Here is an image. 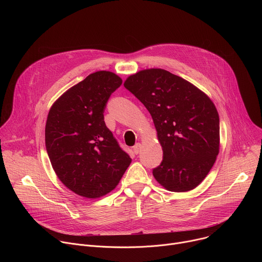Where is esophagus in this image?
Instances as JSON below:
<instances>
[{
	"label": "esophagus",
	"instance_id": "1",
	"mask_svg": "<svg viewBox=\"0 0 262 262\" xmlns=\"http://www.w3.org/2000/svg\"><path fill=\"white\" fill-rule=\"evenodd\" d=\"M141 147H142V145H141L140 143H137V144L133 147V149H134V152H135L136 155H138V154L140 152V150H141Z\"/></svg>",
	"mask_w": 262,
	"mask_h": 262
}]
</instances>
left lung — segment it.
Instances as JSON below:
<instances>
[{
	"mask_svg": "<svg viewBox=\"0 0 262 262\" xmlns=\"http://www.w3.org/2000/svg\"><path fill=\"white\" fill-rule=\"evenodd\" d=\"M124 87L152 117L164 159L152 171L157 181L176 193L197 188L220 151V120L212 100L192 83L161 68L132 74Z\"/></svg>",
	"mask_w": 262,
	"mask_h": 262,
	"instance_id": "1",
	"label": "left lung"
}]
</instances>
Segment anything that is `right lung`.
<instances>
[{"instance_id":"right-lung-1","label":"right lung","mask_w":262,"mask_h":262,"mask_svg":"<svg viewBox=\"0 0 262 262\" xmlns=\"http://www.w3.org/2000/svg\"><path fill=\"white\" fill-rule=\"evenodd\" d=\"M121 84L114 72H93L50 108L46 146L52 167L66 188L82 197L113 191L132 163L103 120L105 103Z\"/></svg>"}]
</instances>
